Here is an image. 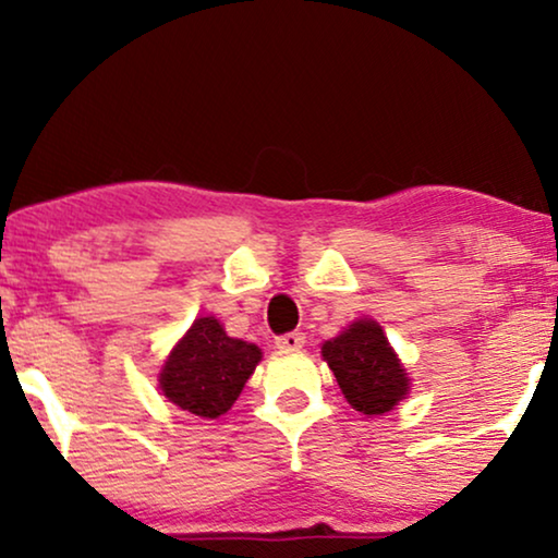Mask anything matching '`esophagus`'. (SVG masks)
<instances>
[{
	"label": "esophagus",
	"instance_id": "obj_1",
	"mask_svg": "<svg viewBox=\"0 0 558 558\" xmlns=\"http://www.w3.org/2000/svg\"><path fill=\"white\" fill-rule=\"evenodd\" d=\"M304 345V332H284L277 338L279 350H300Z\"/></svg>",
	"mask_w": 558,
	"mask_h": 558
}]
</instances>
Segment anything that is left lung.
Listing matches in <instances>:
<instances>
[{
  "mask_svg": "<svg viewBox=\"0 0 558 558\" xmlns=\"http://www.w3.org/2000/svg\"><path fill=\"white\" fill-rule=\"evenodd\" d=\"M323 357L350 407L368 416L391 411L409 391L403 365L373 319H361L335 340H327Z\"/></svg>",
  "mask_w": 558,
  "mask_h": 558,
  "instance_id": "8db88e82",
  "label": "left lung"
}]
</instances>
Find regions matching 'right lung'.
Here are the masks:
<instances>
[{
    "mask_svg": "<svg viewBox=\"0 0 558 558\" xmlns=\"http://www.w3.org/2000/svg\"><path fill=\"white\" fill-rule=\"evenodd\" d=\"M258 361L256 345L228 338L216 317H201L167 357L159 386L180 409L218 418L239 399Z\"/></svg>",
    "mask_w": 558,
    "mask_h": 558,
    "instance_id": "obj_1",
    "label": "right lung"
}]
</instances>
